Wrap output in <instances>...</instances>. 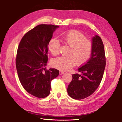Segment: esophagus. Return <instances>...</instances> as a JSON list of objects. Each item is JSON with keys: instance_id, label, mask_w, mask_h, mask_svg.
Listing matches in <instances>:
<instances>
[{"instance_id": "obj_1", "label": "esophagus", "mask_w": 122, "mask_h": 122, "mask_svg": "<svg viewBox=\"0 0 122 122\" xmlns=\"http://www.w3.org/2000/svg\"><path fill=\"white\" fill-rule=\"evenodd\" d=\"M59 74H60V75L63 74H64V72H63V71H60V72Z\"/></svg>"}]
</instances>
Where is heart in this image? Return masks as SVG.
<instances>
[{
	"instance_id": "obj_1",
	"label": "heart",
	"mask_w": 122,
	"mask_h": 122,
	"mask_svg": "<svg viewBox=\"0 0 122 122\" xmlns=\"http://www.w3.org/2000/svg\"><path fill=\"white\" fill-rule=\"evenodd\" d=\"M67 45L71 47L69 57L60 56L53 59L51 61L52 66L61 71H65L73 66L75 62L77 65H82L89 60L91 55L92 45L85 36L78 31L72 30L64 37ZM60 43L56 39H52L48 43V49L51 54H59Z\"/></svg>"
}]
</instances>
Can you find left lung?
<instances>
[{
  "mask_svg": "<svg viewBox=\"0 0 122 122\" xmlns=\"http://www.w3.org/2000/svg\"><path fill=\"white\" fill-rule=\"evenodd\" d=\"M92 45L89 60L78 69L80 74L72 75V80L68 85V94L74 99L81 100L89 97L102 81L106 64L104 45L97 35L92 38Z\"/></svg>",
  "mask_w": 122,
  "mask_h": 122,
  "instance_id": "8db88e82",
  "label": "left lung"
}]
</instances>
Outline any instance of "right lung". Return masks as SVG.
Wrapping results in <instances>:
<instances>
[{
	"mask_svg": "<svg viewBox=\"0 0 122 122\" xmlns=\"http://www.w3.org/2000/svg\"><path fill=\"white\" fill-rule=\"evenodd\" d=\"M59 27L38 25L25 33L18 48L16 68L20 82L27 92L39 98L48 97L51 81L59 74L56 69L46 70L48 43Z\"/></svg>",
	"mask_w": 122,
	"mask_h": 122,
	"instance_id": "1",
	"label": "right lung"
}]
</instances>
